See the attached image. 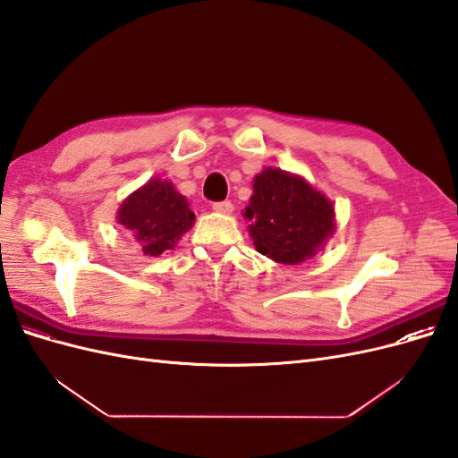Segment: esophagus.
<instances>
[{
    "label": "esophagus",
    "instance_id": "esophagus-1",
    "mask_svg": "<svg viewBox=\"0 0 458 458\" xmlns=\"http://www.w3.org/2000/svg\"><path fill=\"white\" fill-rule=\"evenodd\" d=\"M214 210L217 212V214H233V204L229 202V200H221V202H214Z\"/></svg>",
    "mask_w": 458,
    "mask_h": 458
}]
</instances>
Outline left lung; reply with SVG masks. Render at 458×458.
I'll use <instances>...</instances> for the list:
<instances>
[{"instance_id": "1", "label": "left lung", "mask_w": 458, "mask_h": 458, "mask_svg": "<svg viewBox=\"0 0 458 458\" xmlns=\"http://www.w3.org/2000/svg\"><path fill=\"white\" fill-rule=\"evenodd\" d=\"M250 237L256 250L286 266L315 256L336 229L335 206L300 175L266 168L254 177L250 204Z\"/></svg>"}]
</instances>
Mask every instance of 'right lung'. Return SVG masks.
I'll return each mask as SVG.
<instances>
[{"label":"right lung","instance_id":"right-lung-1","mask_svg":"<svg viewBox=\"0 0 458 458\" xmlns=\"http://www.w3.org/2000/svg\"><path fill=\"white\" fill-rule=\"evenodd\" d=\"M118 224L133 234L147 256H160L195 225V214L170 182L157 177L120 204Z\"/></svg>","mask_w":458,"mask_h":458}]
</instances>
